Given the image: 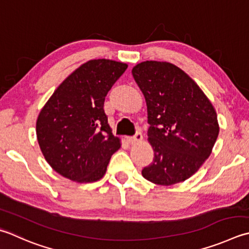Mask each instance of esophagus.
I'll use <instances>...</instances> for the list:
<instances>
[{
	"label": "esophagus",
	"instance_id": "34e87169",
	"mask_svg": "<svg viewBox=\"0 0 249 249\" xmlns=\"http://www.w3.org/2000/svg\"><path fill=\"white\" fill-rule=\"evenodd\" d=\"M141 140H142V134H141L140 131H137L133 137H127V141L129 143H137L140 142Z\"/></svg>",
	"mask_w": 249,
	"mask_h": 249
}]
</instances>
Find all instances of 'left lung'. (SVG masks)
Instances as JSON below:
<instances>
[{"label":"left lung","mask_w":249,"mask_h":249,"mask_svg":"<svg viewBox=\"0 0 249 249\" xmlns=\"http://www.w3.org/2000/svg\"><path fill=\"white\" fill-rule=\"evenodd\" d=\"M147 102L148 140L154 151L142 176L160 186L182 182L212 153L218 134L216 110L186 72L166 61H143L131 70Z\"/></svg>","instance_id":"8db88e82"}]
</instances>
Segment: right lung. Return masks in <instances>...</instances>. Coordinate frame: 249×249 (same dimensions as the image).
I'll use <instances>...</instances> for the list:
<instances>
[{
    "label": "right lung",
    "mask_w": 249,
    "mask_h": 249,
    "mask_svg": "<svg viewBox=\"0 0 249 249\" xmlns=\"http://www.w3.org/2000/svg\"><path fill=\"white\" fill-rule=\"evenodd\" d=\"M127 65L110 59L83 63L57 87L36 120L44 158L62 177L86 183L101 179L120 138L105 113L106 96Z\"/></svg>",
    "instance_id": "1"
}]
</instances>
